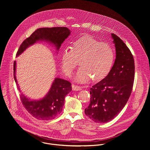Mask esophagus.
Instances as JSON below:
<instances>
[{
	"instance_id": "obj_1",
	"label": "esophagus",
	"mask_w": 150,
	"mask_h": 150,
	"mask_svg": "<svg viewBox=\"0 0 150 150\" xmlns=\"http://www.w3.org/2000/svg\"><path fill=\"white\" fill-rule=\"evenodd\" d=\"M72 89H73V91H80V90L83 89V88L81 86H80L73 85L72 86Z\"/></svg>"
}]
</instances>
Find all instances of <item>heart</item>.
I'll use <instances>...</instances> for the list:
<instances>
[{"label": "heart", "mask_w": 150, "mask_h": 150, "mask_svg": "<svg viewBox=\"0 0 150 150\" xmlns=\"http://www.w3.org/2000/svg\"><path fill=\"white\" fill-rule=\"evenodd\" d=\"M114 51L107 43H102L91 36H84L64 48L61 55V67L64 74L70 77L79 64L76 80L85 83L103 79L110 71L114 61Z\"/></svg>", "instance_id": "b5f03b06"}]
</instances>
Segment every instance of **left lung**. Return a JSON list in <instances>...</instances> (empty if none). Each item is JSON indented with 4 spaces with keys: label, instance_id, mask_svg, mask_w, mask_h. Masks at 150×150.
Instances as JSON below:
<instances>
[{
    "label": "left lung",
    "instance_id": "8db88e82",
    "mask_svg": "<svg viewBox=\"0 0 150 150\" xmlns=\"http://www.w3.org/2000/svg\"><path fill=\"white\" fill-rule=\"evenodd\" d=\"M111 37L115 44L116 58L107 76L90 88V103L85 114L93 121L106 123L114 119L125 107L130 96L134 79L133 55L116 35Z\"/></svg>",
    "mask_w": 150,
    "mask_h": 150
}]
</instances>
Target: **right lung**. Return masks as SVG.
Here are the masks:
<instances>
[{
  "mask_svg": "<svg viewBox=\"0 0 150 150\" xmlns=\"http://www.w3.org/2000/svg\"><path fill=\"white\" fill-rule=\"evenodd\" d=\"M70 34V30L66 27L38 29L22 42L17 52V56H19L29 46L40 40H45L54 44L58 50L61 44ZM16 63L14 61V78L21 92L16 77ZM71 83L67 80L55 78L49 92L42 99L32 100L27 98L21 93L20 98L22 103L28 112L38 120L48 121L54 119L62 112L64 98L71 91Z\"/></svg>",
  "mask_w": 150,
  "mask_h": 150,
  "instance_id": "right-lung-1",
  "label": "right lung"
}]
</instances>
